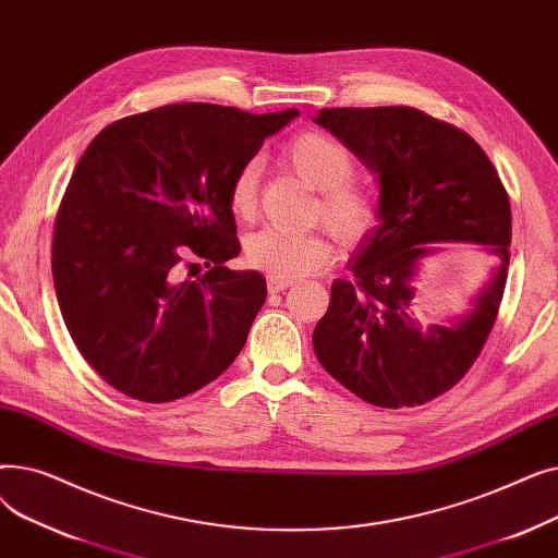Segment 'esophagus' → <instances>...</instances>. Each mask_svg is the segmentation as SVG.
<instances>
[{"mask_svg":"<svg viewBox=\"0 0 558 558\" xmlns=\"http://www.w3.org/2000/svg\"><path fill=\"white\" fill-rule=\"evenodd\" d=\"M291 284H294V280H289V278H278V276L267 278V287H269L271 294H278V291H284Z\"/></svg>","mask_w":558,"mask_h":558,"instance_id":"esophagus-1","label":"esophagus"}]
</instances>
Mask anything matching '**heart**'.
Wrapping results in <instances>:
<instances>
[{
    "mask_svg": "<svg viewBox=\"0 0 558 558\" xmlns=\"http://www.w3.org/2000/svg\"><path fill=\"white\" fill-rule=\"evenodd\" d=\"M287 162L301 179L318 190L316 219H324L343 244L362 242L377 221L375 194L350 181L355 171L353 154L337 137L312 131L287 146ZM259 160L240 167L230 185V208L240 219H251L257 210ZM244 257L251 267L278 278H299L326 267L335 257V244L326 232H289L262 228L244 242Z\"/></svg>",
    "mask_w": 558,
    "mask_h": 558,
    "instance_id": "b5f03b06",
    "label": "heart"
}]
</instances>
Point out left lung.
Returning <instances> with one entry per match:
<instances>
[{"label":"left lung","instance_id":"obj_1","mask_svg":"<svg viewBox=\"0 0 558 558\" xmlns=\"http://www.w3.org/2000/svg\"><path fill=\"white\" fill-rule=\"evenodd\" d=\"M314 122L337 135L379 181L377 226L335 280L314 353L362 400L416 407L471 371L500 310L511 244L507 190L482 146L461 129L409 106L320 108ZM432 241L482 243L497 259L474 310L423 329L411 314L420 259Z\"/></svg>","mask_w":558,"mask_h":558}]
</instances>
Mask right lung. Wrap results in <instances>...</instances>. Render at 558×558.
Returning <instances> with one entry per match:
<instances>
[{
  "instance_id": "obj_1",
  "label": "right lung",
  "mask_w": 558,
  "mask_h": 558,
  "mask_svg": "<svg viewBox=\"0 0 558 558\" xmlns=\"http://www.w3.org/2000/svg\"><path fill=\"white\" fill-rule=\"evenodd\" d=\"M296 114L171 104L87 144L56 215L51 274L78 353L112 389L179 400L240 355L267 280L226 267L240 255L230 185ZM196 260L209 271L185 281Z\"/></svg>"
}]
</instances>
